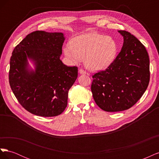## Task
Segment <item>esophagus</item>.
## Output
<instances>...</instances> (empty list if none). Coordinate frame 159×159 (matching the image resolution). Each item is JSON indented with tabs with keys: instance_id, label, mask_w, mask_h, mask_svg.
Returning a JSON list of instances; mask_svg holds the SVG:
<instances>
[{
	"instance_id": "34e87169",
	"label": "esophagus",
	"mask_w": 159,
	"mask_h": 159,
	"mask_svg": "<svg viewBox=\"0 0 159 159\" xmlns=\"http://www.w3.org/2000/svg\"><path fill=\"white\" fill-rule=\"evenodd\" d=\"M79 73L80 74H87V75H89L88 73H87L85 71H84L83 69H80L79 70Z\"/></svg>"
}]
</instances>
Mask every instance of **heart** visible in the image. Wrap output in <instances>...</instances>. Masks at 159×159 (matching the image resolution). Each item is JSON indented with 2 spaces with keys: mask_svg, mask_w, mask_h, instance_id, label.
Wrapping results in <instances>:
<instances>
[{
  "mask_svg": "<svg viewBox=\"0 0 159 159\" xmlns=\"http://www.w3.org/2000/svg\"><path fill=\"white\" fill-rule=\"evenodd\" d=\"M64 53L72 63L84 60L91 70L106 68L115 60L117 45L113 38L96 32H89L71 39L70 45L64 48Z\"/></svg>",
  "mask_w": 159,
  "mask_h": 159,
  "instance_id": "1",
  "label": "heart"
}]
</instances>
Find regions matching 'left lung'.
I'll use <instances>...</instances> for the list:
<instances>
[{
  "label": "left lung",
  "instance_id": "8db88e82",
  "mask_svg": "<svg viewBox=\"0 0 159 159\" xmlns=\"http://www.w3.org/2000/svg\"><path fill=\"white\" fill-rule=\"evenodd\" d=\"M119 54L106 70L93 76L91 89L98 106L105 111L117 112L131 108L142 97L149 80V57L145 47L125 30Z\"/></svg>",
  "mask_w": 159,
  "mask_h": 159
}]
</instances>
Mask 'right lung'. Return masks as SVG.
Masks as SVG:
<instances>
[{"instance_id": "add662e5", "label": "right lung", "mask_w": 159, "mask_h": 159, "mask_svg": "<svg viewBox=\"0 0 159 159\" xmlns=\"http://www.w3.org/2000/svg\"><path fill=\"white\" fill-rule=\"evenodd\" d=\"M64 40L63 33L38 30L28 34L12 52L11 89L22 106L38 116L63 112L68 91L78 78V67L67 66L60 59ZM27 57L35 62L34 71L28 69Z\"/></svg>"}]
</instances>
